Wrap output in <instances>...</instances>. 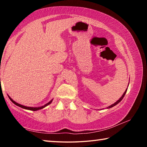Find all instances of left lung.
Listing matches in <instances>:
<instances>
[{"mask_svg": "<svg viewBox=\"0 0 147 147\" xmlns=\"http://www.w3.org/2000/svg\"><path fill=\"white\" fill-rule=\"evenodd\" d=\"M128 85H129V84H128ZM127 89H128V88H126V90H125V91H124V93H123V95L121 96V97L120 98H119L117 101H116L115 103L113 104H111V105H110V106H109L107 107L106 108H107V109H109V108H112V107L115 106V105H117V104H119V102H121L122 100H123V97H124V95H125V94H126V91H127Z\"/></svg>", "mask_w": 147, "mask_h": 147, "instance_id": "left-lung-1", "label": "left lung"}]
</instances>
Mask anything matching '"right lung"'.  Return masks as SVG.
I'll return each instance as SVG.
<instances>
[{
  "mask_svg": "<svg viewBox=\"0 0 147 147\" xmlns=\"http://www.w3.org/2000/svg\"><path fill=\"white\" fill-rule=\"evenodd\" d=\"M8 97H9V99H10L12 102L16 104V105H17V106L21 107V108H23V109H28V110H32V111H37V110H39V109H43V108H45L46 106L49 105L50 104H51V102H53V99H52V100H51V101H50V102H49L48 103H47L46 104H45L44 106H41V107H28V106H25L21 105V104H19V103H17L16 102H15V101L13 100V99H12L9 96H8Z\"/></svg>",
  "mask_w": 147,
  "mask_h": 147,
  "instance_id": "right-lung-1",
  "label": "right lung"
}]
</instances>
